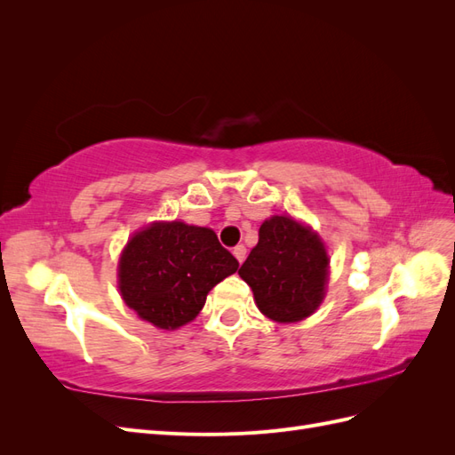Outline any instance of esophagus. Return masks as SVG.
Wrapping results in <instances>:
<instances>
[{
    "instance_id": "esophagus-1",
    "label": "esophagus",
    "mask_w": 455,
    "mask_h": 455,
    "mask_svg": "<svg viewBox=\"0 0 455 455\" xmlns=\"http://www.w3.org/2000/svg\"><path fill=\"white\" fill-rule=\"evenodd\" d=\"M233 256H235V258H237V261H239V264H243V261H244V258H246V249H244V246H243V244H237V246H235V249H233Z\"/></svg>"
}]
</instances>
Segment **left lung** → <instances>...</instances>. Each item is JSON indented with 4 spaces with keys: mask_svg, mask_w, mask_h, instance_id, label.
Listing matches in <instances>:
<instances>
[{
    "mask_svg": "<svg viewBox=\"0 0 455 455\" xmlns=\"http://www.w3.org/2000/svg\"><path fill=\"white\" fill-rule=\"evenodd\" d=\"M330 258L316 233L291 216H271L259 226L258 244L239 269L258 309L275 323L313 315L326 294Z\"/></svg>",
    "mask_w": 455,
    "mask_h": 455,
    "instance_id": "left-lung-1",
    "label": "left lung"
}]
</instances>
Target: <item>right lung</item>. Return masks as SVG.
Returning a JSON list of instances; mask_svg holds the SVG:
<instances>
[{
  "instance_id": "right-lung-1",
  "label": "right lung",
  "mask_w": 455,
  "mask_h": 455,
  "mask_svg": "<svg viewBox=\"0 0 455 455\" xmlns=\"http://www.w3.org/2000/svg\"><path fill=\"white\" fill-rule=\"evenodd\" d=\"M237 267L212 229L174 220L134 233L121 252L117 283L142 321L176 330L196 319L206 294Z\"/></svg>"
}]
</instances>
